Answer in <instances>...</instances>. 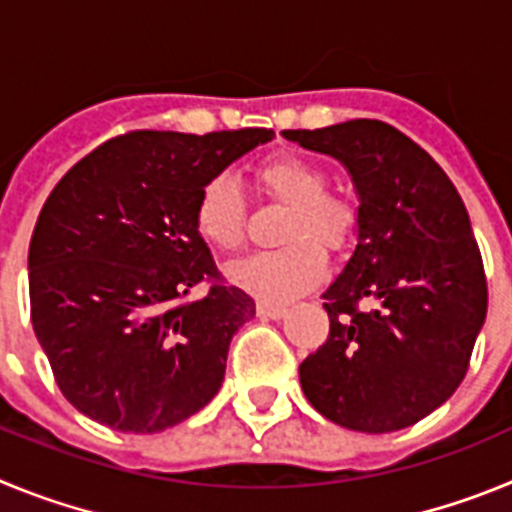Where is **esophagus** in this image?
I'll use <instances>...</instances> for the list:
<instances>
[{"mask_svg": "<svg viewBox=\"0 0 512 512\" xmlns=\"http://www.w3.org/2000/svg\"><path fill=\"white\" fill-rule=\"evenodd\" d=\"M284 312H287V307H282V305H269V302H259V305H256V315H259V318H266V320L284 318Z\"/></svg>", "mask_w": 512, "mask_h": 512, "instance_id": "1", "label": "esophagus"}]
</instances>
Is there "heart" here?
<instances>
[{
	"label": "heart",
	"mask_w": 512,
	"mask_h": 512,
	"mask_svg": "<svg viewBox=\"0 0 512 512\" xmlns=\"http://www.w3.org/2000/svg\"><path fill=\"white\" fill-rule=\"evenodd\" d=\"M256 182L266 197L289 207L279 238L287 243L248 253L228 266L235 287L261 302H289L310 292L325 277L328 251H343L359 230V207L351 197L330 192L328 174L310 158H264L256 166ZM194 228L210 246L233 251L246 238V200L233 176L215 174L194 200Z\"/></svg>",
	"instance_id": "1"
}]
</instances>
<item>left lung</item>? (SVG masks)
Wrapping results in <instances>:
<instances>
[{"mask_svg":"<svg viewBox=\"0 0 512 512\" xmlns=\"http://www.w3.org/2000/svg\"><path fill=\"white\" fill-rule=\"evenodd\" d=\"M284 138L343 161L361 200L359 246L325 289L330 330L300 364L302 392L351 431L408 428L454 395L485 323V264L467 207L446 171L382 120Z\"/></svg>","mask_w":512,"mask_h":512,"instance_id":"left-lung-1","label":"left lung"}]
</instances>
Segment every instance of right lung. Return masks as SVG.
I'll return each mask as SVG.
<instances>
[{
    "mask_svg": "<svg viewBox=\"0 0 512 512\" xmlns=\"http://www.w3.org/2000/svg\"><path fill=\"white\" fill-rule=\"evenodd\" d=\"M271 135L130 130L48 194L27 253L30 320L79 413L122 433H158L217 395L230 338L256 302L215 266L194 200ZM197 283L206 297L189 301Z\"/></svg>",
    "mask_w": 512,
    "mask_h": 512,
    "instance_id": "1",
    "label": "right lung"
}]
</instances>
